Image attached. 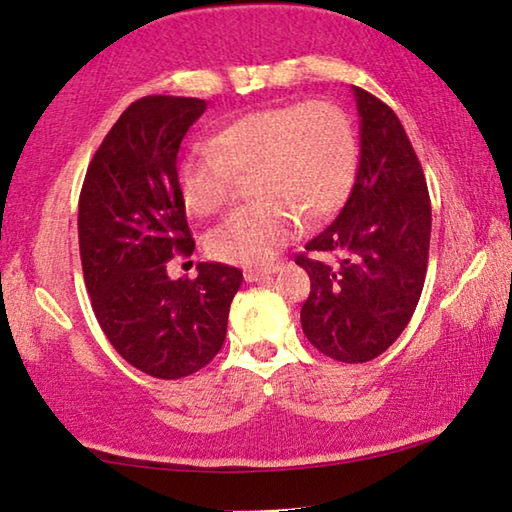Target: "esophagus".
Segmentation results:
<instances>
[{
  "label": "esophagus",
  "mask_w": 512,
  "mask_h": 512,
  "mask_svg": "<svg viewBox=\"0 0 512 512\" xmlns=\"http://www.w3.org/2000/svg\"><path fill=\"white\" fill-rule=\"evenodd\" d=\"M271 273H275V266L246 268V271H244V277H246V282H259V280H264V277H266V275H271Z\"/></svg>",
  "instance_id": "34e87169"
}]
</instances>
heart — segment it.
Wrapping results in <instances>:
<instances>
[{"label":"heart","instance_id":"b5f03b06","mask_svg":"<svg viewBox=\"0 0 512 512\" xmlns=\"http://www.w3.org/2000/svg\"><path fill=\"white\" fill-rule=\"evenodd\" d=\"M210 144L194 146L180 162V192L189 210L219 214L235 178L246 176L255 201L207 235V253L221 262H268L300 221L314 228L339 210L357 178L352 119L325 99L248 112L219 128Z\"/></svg>","mask_w":512,"mask_h":512}]
</instances>
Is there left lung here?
Listing matches in <instances>:
<instances>
[{"label":"left lung","mask_w":512,"mask_h":512,"mask_svg":"<svg viewBox=\"0 0 512 512\" xmlns=\"http://www.w3.org/2000/svg\"><path fill=\"white\" fill-rule=\"evenodd\" d=\"M352 90L361 117L357 180L296 264L311 280L300 311L307 341L336 361L363 363L391 348L418 307L431 201L400 119L375 94Z\"/></svg>","instance_id":"8db88e82"}]
</instances>
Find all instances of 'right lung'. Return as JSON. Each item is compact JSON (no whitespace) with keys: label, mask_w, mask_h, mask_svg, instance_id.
I'll return each instance as SVG.
<instances>
[{"label":"right lung","mask_w":512,"mask_h":512,"mask_svg":"<svg viewBox=\"0 0 512 512\" xmlns=\"http://www.w3.org/2000/svg\"><path fill=\"white\" fill-rule=\"evenodd\" d=\"M207 103L151 94L103 137L79 198V248L94 316L121 357L158 379L205 368L225 341L239 268L201 262L171 280L167 262L194 239L178 183V151Z\"/></svg>","instance_id":"obj_1"}]
</instances>
